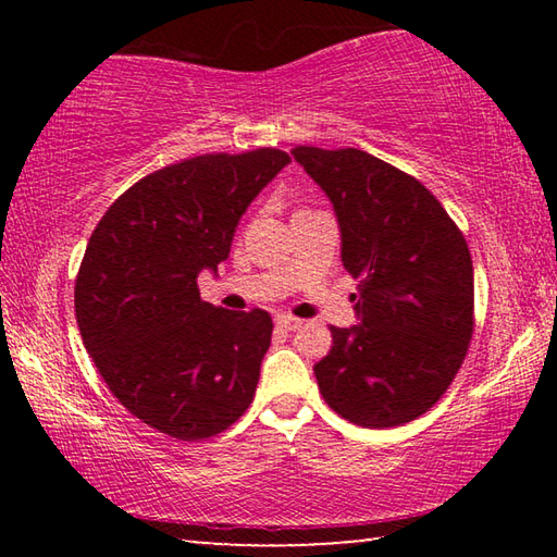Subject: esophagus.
Segmentation results:
<instances>
[{
	"instance_id": "obj_1",
	"label": "esophagus",
	"mask_w": 557,
	"mask_h": 557,
	"mask_svg": "<svg viewBox=\"0 0 557 557\" xmlns=\"http://www.w3.org/2000/svg\"><path fill=\"white\" fill-rule=\"evenodd\" d=\"M275 324L280 329H285V332H297V329L301 326V319H295V317H289V314H277L275 317Z\"/></svg>"
}]
</instances>
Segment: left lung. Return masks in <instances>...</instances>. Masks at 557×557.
Listing matches in <instances>:
<instances>
[{
	"label": "left lung",
	"instance_id": "1",
	"mask_svg": "<svg viewBox=\"0 0 557 557\" xmlns=\"http://www.w3.org/2000/svg\"><path fill=\"white\" fill-rule=\"evenodd\" d=\"M332 201L358 324L332 326L314 363L329 408L361 428L405 425L455 381L474 332L467 240L418 178L361 149L297 147Z\"/></svg>",
	"mask_w": 557,
	"mask_h": 557
}]
</instances>
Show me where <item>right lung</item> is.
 Wrapping results in <instances>:
<instances>
[{
  "label": "right lung",
  "instance_id": "1",
  "mask_svg": "<svg viewBox=\"0 0 557 557\" xmlns=\"http://www.w3.org/2000/svg\"><path fill=\"white\" fill-rule=\"evenodd\" d=\"M289 164L282 149L203 154L139 178L102 215L75 280V319L102 381L149 428L203 440L248 410L272 319L201 299L240 215Z\"/></svg>",
  "mask_w": 557,
  "mask_h": 557
}]
</instances>
